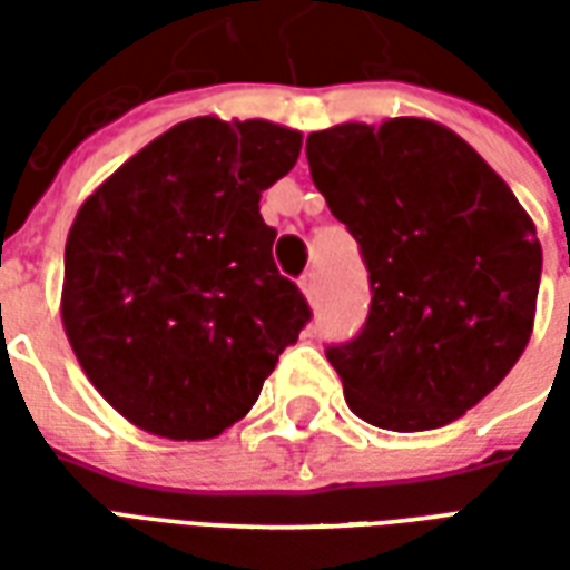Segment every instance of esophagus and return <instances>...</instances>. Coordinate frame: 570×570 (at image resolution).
Masks as SVG:
<instances>
[{
	"mask_svg": "<svg viewBox=\"0 0 570 570\" xmlns=\"http://www.w3.org/2000/svg\"><path fill=\"white\" fill-rule=\"evenodd\" d=\"M298 286H302V293H305V298H308V302H317V298H321V281H317V272H314V268L302 274Z\"/></svg>",
	"mask_w": 570,
	"mask_h": 570,
	"instance_id": "esophagus-1",
	"label": "esophagus"
}]
</instances>
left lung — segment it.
I'll return each mask as SVG.
<instances>
[{"label": "left lung", "mask_w": 570, "mask_h": 570, "mask_svg": "<svg viewBox=\"0 0 570 570\" xmlns=\"http://www.w3.org/2000/svg\"><path fill=\"white\" fill-rule=\"evenodd\" d=\"M314 186L357 237L372 305L326 347L357 419L415 433L461 419L522 357L540 286L538 228L470 142L428 118L308 137Z\"/></svg>", "instance_id": "obj_1"}]
</instances>
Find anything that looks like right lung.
Segmentation results:
<instances>
[{"label":"right lung","mask_w":570,"mask_h":570,"mask_svg":"<svg viewBox=\"0 0 570 570\" xmlns=\"http://www.w3.org/2000/svg\"><path fill=\"white\" fill-rule=\"evenodd\" d=\"M298 151V130L262 118H188L79 207L60 317L85 375L130 424L219 436L311 321L259 213Z\"/></svg>","instance_id":"1"}]
</instances>
